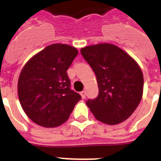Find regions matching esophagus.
Instances as JSON below:
<instances>
[{"instance_id":"34e87169","label":"esophagus","mask_w":161,"mask_h":161,"mask_svg":"<svg viewBox=\"0 0 161 161\" xmlns=\"http://www.w3.org/2000/svg\"><path fill=\"white\" fill-rule=\"evenodd\" d=\"M81 94V97H82V98H86V92L85 91H82L80 93Z\"/></svg>"}]
</instances>
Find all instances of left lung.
Listing matches in <instances>:
<instances>
[{"mask_svg": "<svg viewBox=\"0 0 161 161\" xmlns=\"http://www.w3.org/2000/svg\"><path fill=\"white\" fill-rule=\"evenodd\" d=\"M81 53L97 78L98 95L87 105L94 117L106 125L126 120L138 107L143 96L144 78L136 61L111 43L91 45Z\"/></svg>", "mask_w": 161, "mask_h": 161, "instance_id": "left-lung-1", "label": "left lung"}]
</instances>
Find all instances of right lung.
<instances>
[{
    "instance_id": "obj_1",
    "label": "right lung",
    "mask_w": 161,
    "mask_h": 161,
    "mask_svg": "<svg viewBox=\"0 0 161 161\" xmlns=\"http://www.w3.org/2000/svg\"><path fill=\"white\" fill-rule=\"evenodd\" d=\"M67 44L46 47L27 61L19 76L17 92L22 109L35 124L54 128L66 122L81 99L70 89L67 70L78 55Z\"/></svg>"
}]
</instances>
